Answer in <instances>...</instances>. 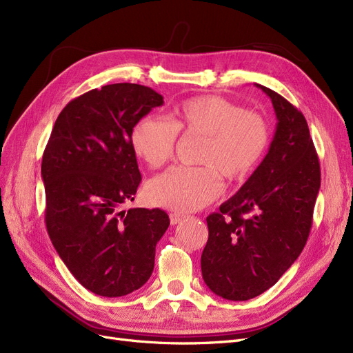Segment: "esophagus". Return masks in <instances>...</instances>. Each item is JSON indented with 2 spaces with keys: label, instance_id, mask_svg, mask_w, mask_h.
<instances>
[{
  "label": "esophagus",
  "instance_id": "obj_1",
  "mask_svg": "<svg viewBox=\"0 0 353 353\" xmlns=\"http://www.w3.org/2000/svg\"><path fill=\"white\" fill-rule=\"evenodd\" d=\"M185 217H187V214L176 213V212L169 214V219H171V223H172V225H178V223H181L182 221H185Z\"/></svg>",
  "mask_w": 353,
  "mask_h": 353
}]
</instances>
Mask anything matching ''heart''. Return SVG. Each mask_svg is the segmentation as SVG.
<instances>
[{
	"instance_id": "1",
	"label": "heart",
	"mask_w": 353,
	"mask_h": 353,
	"mask_svg": "<svg viewBox=\"0 0 353 353\" xmlns=\"http://www.w3.org/2000/svg\"><path fill=\"white\" fill-rule=\"evenodd\" d=\"M178 132L203 137L201 166H175L145 190L152 204L174 212L205 208L222 191L219 174L230 181L248 178L270 145V125L261 114L205 94L179 103L171 123L154 115L139 119L131 131L132 150L150 168H162L174 154Z\"/></svg>"
}]
</instances>
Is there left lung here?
Segmentation results:
<instances>
[{
  "label": "left lung",
  "instance_id": "left-lung-1",
  "mask_svg": "<svg viewBox=\"0 0 353 353\" xmlns=\"http://www.w3.org/2000/svg\"><path fill=\"white\" fill-rule=\"evenodd\" d=\"M277 127L244 185L208 216L201 274L213 294L247 301L272 288L299 257L312 225L321 172L305 117L272 89Z\"/></svg>",
  "mask_w": 353,
  "mask_h": 353
}]
</instances>
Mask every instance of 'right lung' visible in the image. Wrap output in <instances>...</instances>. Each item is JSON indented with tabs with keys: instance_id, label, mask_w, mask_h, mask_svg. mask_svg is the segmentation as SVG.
I'll return each mask as SVG.
<instances>
[{
	"instance_id": "1",
	"label": "right lung",
	"mask_w": 353,
	"mask_h": 353,
	"mask_svg": "<svg viewBox=\"0 0 353 353\" xmlns=\"http://www.w3.org/2000/svg\"><path fill=\"white\" fill-rule=\"evenodd\" d=\"M162 94L115 83L72 99L58 115L42 157L45 222L52 245L90 292L117 298L149 281L169 216L121 210L141 181L131 131Z\"/></svg>"
}]
</instances>
